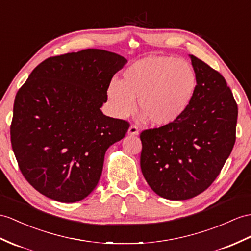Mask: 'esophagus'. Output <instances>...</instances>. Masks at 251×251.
<instances>
[{"label":"esophagus","mask_w":251,"mask_h":251,"mask_svg":"<svg viewBox=\"0 0 251 251\" xmlns=\"http://www.w3.org/2000/svg\"><path fill=\"white\" fill-rule=\"evenodd\" d=\"M127 133H129V135H137L138 134V127L136 126H131L129 127V131H127Z\"/></svg>","instance_id":"1"}]
</instances>
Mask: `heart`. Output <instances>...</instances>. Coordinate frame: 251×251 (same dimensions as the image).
Wrapping results in <instances>:
<instances>
[{"mask_svg":"<svg viewBox=\"0 0 251 251\" xmlns=\"http://www.w3.org/2000/svg\"><path fill=\"white\" fill-rule=\"evenodd\" d=\"M198 75L191 64L173 56H148L134 62L107 87L112 112L119 118L138 109L150 125L167 126L182 118L198 90Z\"/></svg>","mask_w":251,"mask_h":251,"instance_id":"1","label":"heart"}]
</instances>
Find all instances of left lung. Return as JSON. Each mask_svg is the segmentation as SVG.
Listing matches in <instances>:
<instances>
[{"mask_svg": "<svg viewBox=\"0 0 251 251\" xmlns=\"http://www.w3.org/2000/svg\"><path fill=\"white\" fill-rule=\"evenodd\" d=\"M198 90L182 118L140 133V168L155 194L186 200L221 174L235 143L237 104L225 77L194 55Z\"/></svg>", "mask_w": 251, "mask_h": 251, "instance_id": "obj_1", "label": "left lung"}]
</instances>
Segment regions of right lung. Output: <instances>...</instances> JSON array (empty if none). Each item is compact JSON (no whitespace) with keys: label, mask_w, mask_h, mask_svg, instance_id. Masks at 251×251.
Masks as SVG:
<instances>
[{"label":"right lung","mask_w":251,"mask_h":251,"mask_svg":"<svg viewBox=\"0 0 251 251\" xmlns=\"http://www.w3.org/2000/svg\"><path fill=\"white\" fill-rule=\"evenodd\" d=\"M126 62L99 49L52 56L18 90L11 147L24 178L46 197L72 203L97 186L107 148L130 126L100 109Z\"/></svg>","instance_id":"right-lung-1"}]
</instances>
